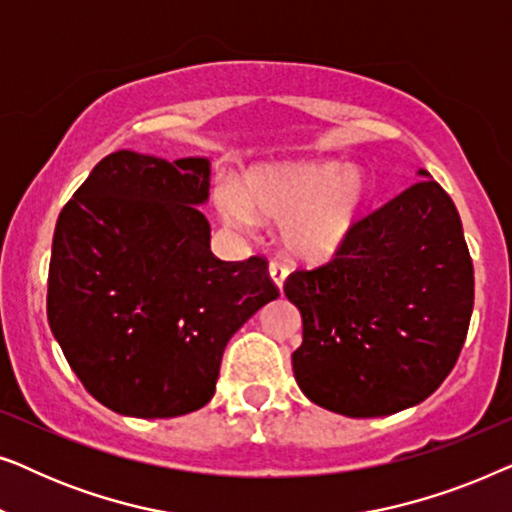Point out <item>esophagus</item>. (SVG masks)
Returning a JSON list of instances; mask_svg holds the SVG:
<instances>
[{
	"label": "esophagus",
	"mask_w": 512,
	"mask_h": 512,
	"mask_svg": "<svg viewBox=\"0 0 512 512\" xmlns=\"http://www.w3.org/2000/svg\"><path fill=\"white\" fill-rule=\"evenodd\" d=\"M270 277H272V282H275L279 289H282L284 282H286V277H289V268H286L284 263L272 261L270 263Z\"/></svg>",
	"instance_id": "34e87169"
}]
</instances>
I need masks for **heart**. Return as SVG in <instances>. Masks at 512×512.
I'll list each match as a JSON object with an SVG mask.
<instances>
[{"label": "heart", "instance_id": "heart-1", "mask_svg": "<svg viewBox=\"0 0 512 512\" xmlns=\"http://www.w3.org/2000/svg\"><path fill=\"white\" fill-rule=\"evenodd\" d=\"M366 177L359 167L324 163L263 165L221 186L216 207L230 228L251 233L256 216L279 221V240L293 256L319 261L342 247L359 221Z\"/></svg>", "mask_w": 512, "mask_h": 512}]
</instances>
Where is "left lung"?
Segmentation results:
<instances>
[{
  "label": "left lung",
  "instance_id": "obj_1",
  "mask_svg": "<svg viewBox=\"0 0 512 512\" xmlns=\"http://www.w3.org/2000/svg\"><path fill=\"white\" fill-rule=\"evenodd\" d=\"M363 216L331 261L291 272L303 317L293 375L312 403L384 417L436 391L464 347L473 261L450 195L426 170Z\"/></svg>",
  "mask_w": 512,
  "mask_h": 512
}]
</instances>
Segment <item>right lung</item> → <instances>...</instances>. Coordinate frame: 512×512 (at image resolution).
Masks as SVG:
<instances>
[{
  "label": "right lung",
  "instance_id": "obj_1",
  "mask_svg": "<svg viewBox=\"0 0 512 512\" xmlns=\"http://www.w3.org/2000/svg\"><path fill=\"white\" fill-rule=\"evenodd\" d=\"M209 160L116 151L62 207L48 324L88 394L128 417L212 401L228 340L279 296L268 261L209 249Z\"/></svg>",
  "mask_w": 512,
  "mask_h": 512
}]
</instances>
